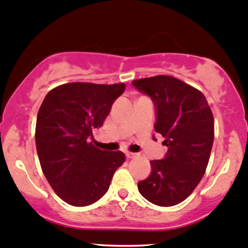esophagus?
<instances>
[{
  "instance_id": "esophagus-1",
  "label": "esophagus",
  "mask_w": 248,
  "mask_h": 248,
  "mask_svg": "<svg viewBox=\"0 0 248 248\" xmlns=\"http://www.w3.org/2000/svg\"><path fill=\"white\" fill-rule=\"evenodd\" d=\"M126 156H127V157H128V158H134V157H137V156H138V154L131 153V151H127Z\"/></svg>"
}]
</instances>
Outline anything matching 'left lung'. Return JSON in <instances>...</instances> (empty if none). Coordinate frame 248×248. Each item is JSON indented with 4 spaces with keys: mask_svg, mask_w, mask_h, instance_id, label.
<instances>
[{
    "mask_svg": "<svg viewBox=\"0 0 248 248\" xmlns=\"http://www.w3.org/2000/svg\"><path fill=\"white\" fill-rule=\"evenodd\" d=\"M156 107L155 131L168 148L163 160H151V174L138 183L151 203L170 207L188 198L205 174L215 138V119L206 97L173 76L132 81Z\"/></svg>",
    "mask_w": 248,
    "mask_h": 248,
    "instance_id": "8db88e82",
    "label": "left lung"
}]
</instances>
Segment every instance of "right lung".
I'll return each instance as SVG.
<instances>
[{
  "label": "right lung",
  "mask_w": 248,
  "mask_h": 248,
  "mask_svg": "<svg viewBox=\"0 0 248 248\" xmlns=\"http://www.w3.org/2000/svg\"><path fill=\"white\" fill-rule=\"evenodd\" d=\"M124 88V83H64L41 104L35 131L38 160L54 193L69 205L83 207L99 200L126 160L122 151L100 150L88 141Z\"/></svg>",
  "instance_id": "obj_1"
}]
</instances>
